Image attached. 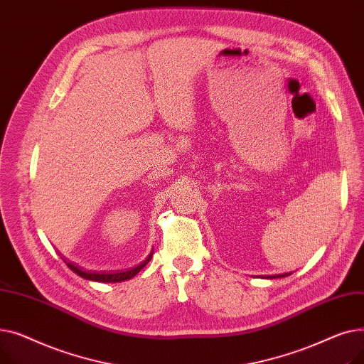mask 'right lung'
<instances>
[{"label": "right lung", "mask_w": 364, "mask_h": 364, "mask_svg": "<svg viewBox=\"0 0 364 364\" xmlns=\"http://www.w3.org/2000/svg\"><path fill=\"white\" fill-rule=\"evenodd\" d=\"M153 257V251L147 255V258L144 261H141L139 265L132 267V269H128V270H122V272H103V273H99V272H90V270H84L81 269L80 265H76L70 261H68L65 257H62L63 262L68 265V269L70 272H73L76 276H80L85 280H91V282H99V283H121V282H125V280H129L132 279L136 274H139L144 267L150 262Z\"/></svg>", "instance_id": "obj_1"}]
</instances>
